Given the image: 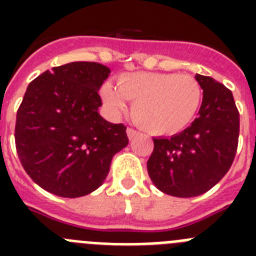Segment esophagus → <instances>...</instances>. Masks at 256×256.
I'll list each match as a JSON object with an SVG mask.
<instances>
[{
    "mask_svg": "<svg viewBox=\"0 0 256 256\" xmlns=\"http://www.w3.org/2000/svg\"><path fill=\"white\" fill-rule=\"evenodd\" d=\"M126 134H128V138L133 140L136 136L138 134V132L136 130H133V128H126Z\"/></svg>",
    "mask_w": 256,
    "mask_h": 256,
    "instance_id": "esophagus-1",
    "label": "esophagus"
}]
</instances>
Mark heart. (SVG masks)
Segmentation results:
<instances>
[{
	"instance_id": "b5f03b06",
	"label": "heart",
	"mask_w": 256,
	"mask_h": 256,
	"mask_svg": "<svg viewBox=\"0 0 256 256\" xmlns=\"http://www.w3.org/2000/svg\"><path fill=\"white\" fill-rule=\"evenodd\" d=\"M116 87H102L105 105L114 114H120L128 100L133 105V120L155 136L182 132L198 114L202 98L200 83L188 74H124L118 79Z\"/></svg>"
}]
</instances>
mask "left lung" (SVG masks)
<instances>
[{
  "instance_id": "left-lung-1",
  "label": "left lung",
  "mask_w": 256,
  "mask_h": 256,
  "mask_svg": "<svg viewBox=\"0 0 256 256\" xmlns=\"http://www.w3.org/2000/svg\"><path fill=\"white\" fill-rule=\"evenodd\" d=\"M195 78L202 90L198 118L170 138H152L148 162L154 184L176 198H194L216 186L230 170L238 144L240 114L232 92L210 76Z\"/></svg>"
}]
</instances>
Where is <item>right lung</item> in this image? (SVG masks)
<instances>
[{"label":"right lung","mask_w":256,"mask_h":256,"mask_svg":"<svg viewBox=\"0 0 256 256\" xmlns=\"http://www.w3.org/2000/svg\"><path fill=\"white\" fill-rule=\"evenodd\" d=\"M110 69L76 61L29 83L16 114L15 144L24 170L61 198H80L104 183L112 156L128 144L124 124L98 112Z\"/></svg>","instance_id":"obj_1"}]
</instances>
